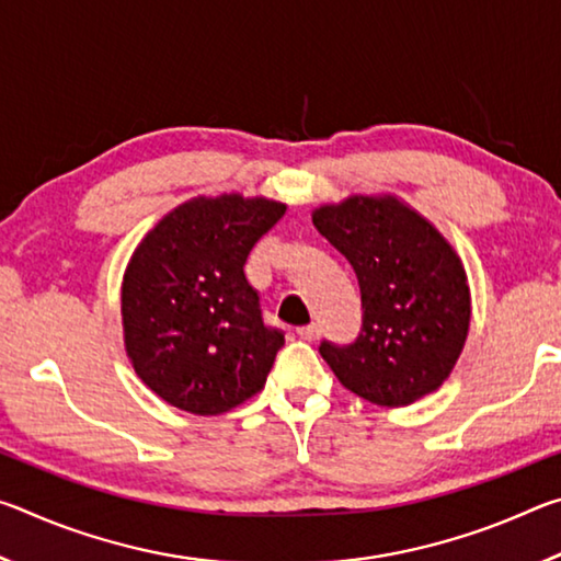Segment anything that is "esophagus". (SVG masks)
Instances as JSON below:
<instances>
[{"label": "esophagus", "mask_w": 561, "mask_h": 561, "mask_svg": "<svg viewBox=\"0 0 561 561\" xmlns=\"http://www.w3.org/2000/svg\"><path fill=\"white\" fill-rule=\"evenodd\" d=\"M299 339H304V341H317L319 339V334H321V329H319V324H309V327H301L299 331Z\"/></svg>", "instance_id": "esophagus-1"}]
</instances>
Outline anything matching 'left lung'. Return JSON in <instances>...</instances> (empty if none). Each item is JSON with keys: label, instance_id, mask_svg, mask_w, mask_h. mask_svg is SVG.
Here are the masks:
<instances>
[{"label": "left lung", "instance_id": "8db88e82", "mask_svg": "<svg viewBox=\"0 0 561 561\" xmlns=\"http://www.w3.org/2000/svg\"><path fill=\"white\" fill-rule=\"evenodd\" d=\"M317 230L344 254L360 287L356 341L319 354L348 391L408 405L450 376L468 339L470 291L453 247L396 197H348L319 207Z\"/></svg>", "mask_w": 561, "mask_h": 561}]
</instances>
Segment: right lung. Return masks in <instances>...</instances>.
I'll return each instance as SVG.
<instances>
[{
  "label": "right lung",
  "instance_id": "obj_1",
  "mask_svg": "<svg viewBox=\"0 0 561 561\" xmlns=\"http://www.w3.org/2000/svg\"><path fill=\"white\" fill-rule=\"evenodd\" d=\"M284 210L264 197H197L133 252L121 291L126 351L165 403L217 415L267 381L284 331L264 321L244 264Z\"/></svg>",
  "mask_w": 561,
  "mask_h": 561
}]
</instances>
